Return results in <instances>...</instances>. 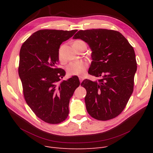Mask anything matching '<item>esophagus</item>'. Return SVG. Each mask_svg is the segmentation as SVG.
Wrapping results in <instances>:
<instances>
[{"mask_svg": "<svg viewBox=\"0 0 153 153\" xmlns=\"http://www.w3.org/2000/svg\"><path fill=\"white\" fill-rule=\"evenodd\" d=\"M79 79L80 82H81L82 81V80L84 79V77H82V76H79Z\"/></svg>", "mask_w": 153, "mask_h": 153, "instance_id": "obj_1", "label": "esophagus"}]
</instances>
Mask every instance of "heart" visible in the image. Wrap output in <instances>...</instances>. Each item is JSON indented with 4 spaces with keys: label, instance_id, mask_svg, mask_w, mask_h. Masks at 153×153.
<instances>
[{
    "label": "heart",
    "instance_id": "1",
    "mask_svg": "<svg viewBox=\"0 0 153 153\" xmlns=\"http://www.w3.org/2000/svg\"><path fill=\"white\" fill-rule=\"evenodd\" d=\"M84 43L82 40H76L73 42V45H77L80 43ZM58 58L60 61H62L61 54L59 53L58 54ZM88 64L85 61L79 60L70 62L67 66L68 74L70 76H81L83 75L86 71Z\"/></svg>",
    "mask_w": 153,
    "mask_h": 153
}]
</instances>
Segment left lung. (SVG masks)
Returning <instances> with one entry per match:
<instances>
[{"instance_id": "left-lung-1", "label": "left lung", "mask_w": 153, "mask_h": 153, "mask_svg": "<svg viewBox=\"0 0 153 153\" xmlns=\"http://www.w3.org/2000/svg\"><path fill=\"white\" fill-rule=\"evenodd\" d=\"M74 39H81L91 47V75L100 77L81 83L86 91L87 111L92 118L106 121L118 116L133 91L137 69L133 46L119 31L107 29L79 30Z\"/></svg>"}]
</instances>
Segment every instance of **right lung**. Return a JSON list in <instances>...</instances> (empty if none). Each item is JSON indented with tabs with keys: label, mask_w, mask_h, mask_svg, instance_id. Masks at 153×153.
Listing matches in <instances>:
<instances>
[{
	"label": "right lung",
	"mask_w": 153,
	"mask_h": 153,
	"mask_svg": "<svg viewBox=\"0 0 153 153\" xmlns=\"http://www.w3.org/2000/svg\"><path fill=\"white\" fill-rule=\"evenodd\" d=\"M77 31L40 30L21 47L19 74L24 98L35 115L48 123L58 124L68 118L70 99L80 85L77 76L60 82L66 72L57 67L60 45Z\"/></svg>",
	"instance_id": "add662e5"
}]
</instances>
